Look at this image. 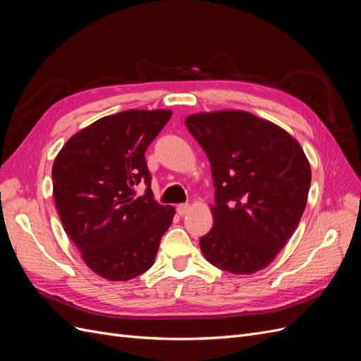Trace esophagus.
I'll return each mask as SVG.
<instances>
[{"label": "esophagus", "instance_id": "1", "mask_svg": "<svg viewBox=\"0 0 361 361\" xmlns=\"http://www.w3.org/2000/svg\"><path fill=\"white\" fill-rule=\"evenodd\" d=\"M176 211L179 215H185L188 211H190V204L188 203H180L176 206Z\"/></svg>", "mask_w": 361, "mask_h": 361}]
</instances>
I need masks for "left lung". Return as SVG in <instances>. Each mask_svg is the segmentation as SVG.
Returning <instances> with one entry per match:
<instances>
[{
    "label": "left lung",
    "instance_id": "1",
    "mask_svg": "<svg viewBox=\"0 0 361 361\" xmlns=\"http://www.w3.org/2000/svg\"><path fill=\"white\" fill-rule=\"evenodd\" d=\"M191 135L211 162L214 227L200 238L211 264L232 274L269 265L297 228L312 173L286 130L245 111L188 116Z\"/></svg>",
    "mask_w": 361,
    "mask_h": 361
}]
</instances>
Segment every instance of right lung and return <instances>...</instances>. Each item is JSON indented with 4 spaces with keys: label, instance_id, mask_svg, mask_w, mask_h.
<instances>
[{
    "label": "right lung",
    "instance_id": "right-lung-1",
    "mask_svg": "<svg viewBox=\"0 0 361 361\" xmlns=\"http://www.w3.org/2000/svg\"><path fill=\"white\" fill-rule=\"evenodd\" d=\"M171 117L126 110L75 134L54 161L52 187L64 232L85 265L106 280H130L154 265L173 206L150 190L146 150ZM147 185L137 198L133 188Z\"/></svg>",
    "mask_w": 361,
    "mask_h": 361
}]
</instances>
